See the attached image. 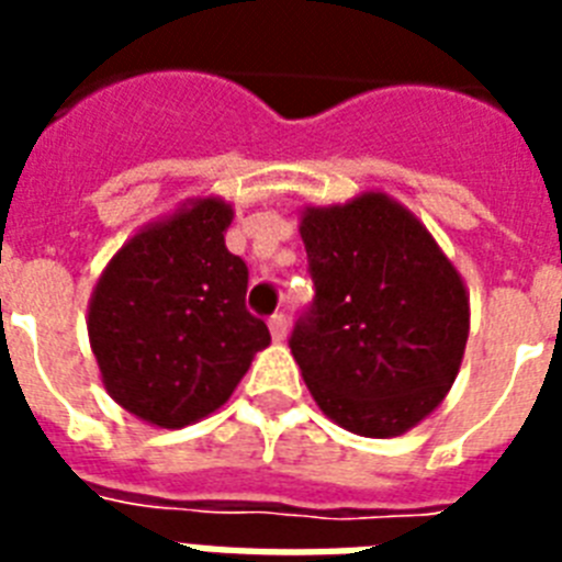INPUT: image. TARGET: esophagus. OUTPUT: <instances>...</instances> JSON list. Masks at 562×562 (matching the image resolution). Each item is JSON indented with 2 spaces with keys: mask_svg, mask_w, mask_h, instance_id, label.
<instances>
[{
  "mask_svg": "<svg viewBox=\"0 0 562 562\" xmlns=\"http://www.w3.org/2000/svg\"><path fill=\"white\" fill-rule=\"evenodd\" d=\"M268 326H271L273 341H285V335H289V321H285V315H273L268 321Z\"/></svg>",
  "mask_w": 562,
  "mask_h": 562,
  "instance_id": "34e87169",
  "label": "esophagus"
}]
</instances>
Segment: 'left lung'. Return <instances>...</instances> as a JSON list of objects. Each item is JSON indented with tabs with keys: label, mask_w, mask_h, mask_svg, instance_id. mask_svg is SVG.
<instances>
[{
	"label": "left lung",
	"mask_w": 562,
	"mask_h": 562,
	"mask_svg": "<svg viewBox=\"0 0 562 562\" xmlns=\"http://www.w3.org/2000/svg\"><path fill=\"white\" fill-rule=\"evenodd\" d=\"M315 280L291 335L317 408L361 437H400L446 400L470 338V291L423 221L368 189L300 210Z\"/></svg>",
	"instance_id": "1"
}]
</instances>
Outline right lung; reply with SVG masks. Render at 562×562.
Returning a JSON list of instances; mask_svg holds the SVG:
<instances>
[{
	"instance_id": "obj_1",
	"label": "right lung",
	"mask_w": 562,
	"mask_h": 562,
	"mask_svg": "<svg viewBox=\"0 0 562 562\" xmlns=\"http://www.w3.org/2000/svg\"><path fill=\"white\" fill-rule=\"evenodd\" d=\"M233 203L194 194L148 221L95 280L87 335L110 400L157 428L210 417L233 396L268 326L245 308L247 265L224 245Z\"/></svg>"
}]
</instances>
